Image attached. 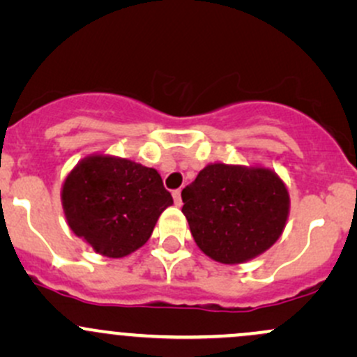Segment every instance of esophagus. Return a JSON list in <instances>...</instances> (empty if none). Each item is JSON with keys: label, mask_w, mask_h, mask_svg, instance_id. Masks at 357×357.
Returning a JSON list of instances; mask_svg holds the SVG:
<instances>
[{"label": "esophagus", "mask_w": 357, "mask_h": 357, "mask_svg": "<svg viewBox=\"0 0 357 357\" xmlns=\"http://www.w3.org/2000/svg\"><path fill=\"white\" fill-rule=\"evenodd\" d=\"M173 198H174V204L176 206H181V190H176L173 191Z\"/></svg>", "instance_id": "1"}]
</instances>
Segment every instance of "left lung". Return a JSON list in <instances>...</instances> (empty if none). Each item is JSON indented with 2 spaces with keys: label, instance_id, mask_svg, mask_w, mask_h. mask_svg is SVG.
I'll use <instances>...</instances> for the list:
<instances>
[{
  "label": "left lung",
  "instance_id": "obj_1",
  "mask_svg": "<svg viewBox=\"0 0 357 357\" xmlns=\"http://www.w3.org/2000/svg\"><path fill=\"white\" fill-rule=\"evenodd\" d=\"M181 198L196 245L227 265L243 264L268 250L289 218L285 183L261 166L208 165Z\"/></svg>",
  "mask_w": 357,
  "mask_h": 357
}]
</instances>
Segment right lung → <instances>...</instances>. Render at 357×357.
<instances>
[{
    "label": "right lung",
    "instance_id": "add662e5",
    "mask_svg": "<svg viewBox=\"0 0 357 357\" xmlns=\"http://www.w3.org/2000/svg\"><path fill=\"white\" fill-rule=\"evenodd\" d=\"M68 227L109 258H122L149 240L173 196L161 176L129 159L93 154L70 171L61 188Z\"/></svg>",
    "mask_w": 357,
    "mask_h": 357
}]
</instances>
